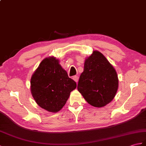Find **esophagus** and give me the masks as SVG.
Returning <instances> with one entry per match:
<instances>
[{"label":"esophagus","instance_id":"obj_1","mask_svg":"<svg viewBox=\"0 0 146 146\" xmlns=\"http://www.w3.org/2000/svg\"><path fill=\"white\" fill-rule=\"evenodd\" d=\"M73 79L74 80V81H75L77 83L78 81V76H74L73 77Z\"/></svg>","mask_w":146,"mask_h":146}]
</instances>
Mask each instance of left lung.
<instances>
[{
    "label": "left lung",
    "instance_id": "left-lung-1",
    "mask_svg": "<svg viewBox=\"0 0 146 146\" xmlns=\"http://www.w3.org/2000/svg\"><path fill=\"white\" fill-rule=\"evenodd\" d=\"M77 88L89 104L103 107L114 99L117 92L116 70L102 53L94 51L85 60Z\"/></svg>",
    "mask_w": 146,
    "mask_h": 146
}]
</instances>
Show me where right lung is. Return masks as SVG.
Wrapping results in <instances>:
<instances>
[{
	"label": "right lung",
	"mask_w": 146,
	"mask_h": 146,
	"mask_svg": "<svg viewBox=\"0 0 146 146\" xmlns=\"http://www.w3.org/2000/svg\"><path fill=\"white\" fill-rule=\"evenodd\" d=\"M31 93L38 106L56 113L64 106L71 91L76 88L75 81L55 57L44 59L32 76Z\"/></svg>",
	"instance_id": "obj_1"
}]
</instances>
